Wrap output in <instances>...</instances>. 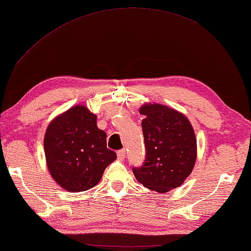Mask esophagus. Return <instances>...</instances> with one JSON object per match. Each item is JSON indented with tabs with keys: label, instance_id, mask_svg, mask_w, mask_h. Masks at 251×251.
<instances>
[{
	"label": "esophagus",
	"instance_id": "34e87169",
	"mask_svg": "<svg viewBox=\"0 0 251 251\" xmlns=\"http://www.w3.org/2000/svg\"><path fill=\"white\" fill-rule=\"evenodd\" d=\"M125 154H126V152H125V150H121V151H118L117 152V157H118V160L119 161H123L125 158Z\"/></svg>",
	"mask_w": 251,
	"mask_h": 251
}]
</instances>
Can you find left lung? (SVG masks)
I'll return each instance as SVG.
<instances>
[{
	"label": "left lung",
	"instance_id": "1",
	"mask_svg": "<svg viewBox=\"0 0 251 251\" xmlns=\"http://www.w3.org/2000/svg\"><path fill=\"white\" fill-rule=\"evenodd\" d=\"M146 158L133 168L145 188L165 193L178 188L192 173L197 161V138L184 114L165 105L145 102L140 108Z\"/></svg>",
	"mask_w": 251,
	"mask_h": 251
}]
</instances>
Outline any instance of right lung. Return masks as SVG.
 Masks as SVG:
<instances>
[{"label":"right lung","instance_id":"1","mask_svg":"<svg viewBox=\"0 0 251 251\" xmlns=\"http://www.w3.org/2000/svg\"><path fill=\"white\" fill-rule=\"evenodd\" d=\"M106 137L97 127V116L86 106H73L55 116L43 140L51 177L70 192L97 185L105 169L117 157L107 149Z\"/></svg>","mask_w":251,"mask_h":251}]
</instances>
